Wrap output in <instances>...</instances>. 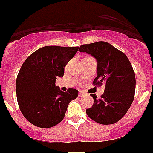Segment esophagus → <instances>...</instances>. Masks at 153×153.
Returning a JSON list of instances; mask_svg holds the SVG:
<instances>
[{
	"mask_svg": "<svg viewBox=\"0 0 153 153\" xmlns=\"http://www.w3.org/2000/svg\"><path fill=\"white\" fill-rule=\"evenodd\" d=\"M84 94H85V93L82 92V91H79V97H82V96H83Z\"/></svg>",
	"mask_w": 153,
	"mask_h": 153,
	"instance_id": "1",
	"label": "esophagus"
}]
</instances>
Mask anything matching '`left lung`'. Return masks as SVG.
Returning a JSON list of instances; mask_svg holds the SVG:
<instances>
[{"mask_svg": "<svg viewBox=\"0 0 153 153\" xmlns=\"http://www.w3.org/2000/svg\"><path fill=\"white\" fill-rule=\"evenodd\" d=\"M79 51L89 54L97 61V76L93 84H105L101 98L91 94L94 104L86 110L87 115L99 124L116 123L126 115L134 97L135 74L128 59L104 41L82 45Z\"/></svg>", "mask_w": 153, "mask_h": 153, "instance_id": "8db88e82", "label": "left lung"}]
</instances>
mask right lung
I'll return each instance as SVG.
<instances>
[{
  "label": "right lung",
  "instance_id": "obj_1",
  "mask_svg": "<svg viewBox=\"0 0 153 153\" xmlns=\"http://www.w3.org/2000/svg\"><path fill=\"white\" fill-rule=\"evenodd\" d=\"M79 46H46L36 50L22 64L16 84L17 101L29 123L46 128L59 124L65 116L78 90L61 91L56 85L58 76H64V68L75 56Z\"/></svg>",
  "mask_w": 153,
  "mask_h": 153
}]
</instances>
